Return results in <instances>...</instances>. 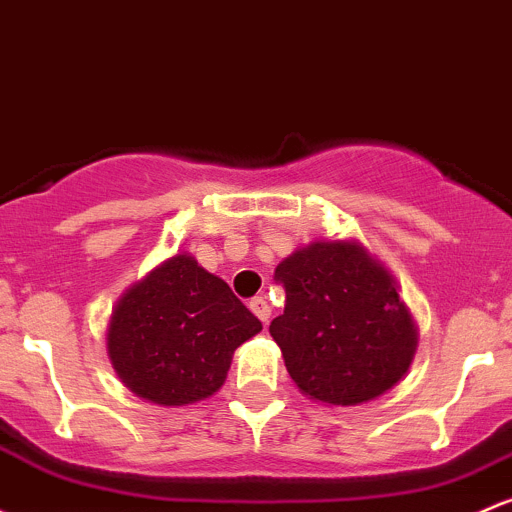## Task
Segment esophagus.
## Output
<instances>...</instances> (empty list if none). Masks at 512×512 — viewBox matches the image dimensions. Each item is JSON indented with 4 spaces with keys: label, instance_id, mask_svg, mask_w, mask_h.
<instances>
[{
    "label": "esophagus",
    "instance_id": "34e87169",
    "mask_svg": "<svg viewBox=\"0 0 512 512\" xmlns=\"http://www.w3.org/2000/svg\"><path fill=\"white\" fill-rule=\"evenodd\" d=\"M250 311L255 313V316L260 318L262 323H267L269 313H272V308H269V303H267L265 296H255V299H250Z\"/></svg>",
    "mask_w": 512,
    "mask_h": 512
}]
</instances>
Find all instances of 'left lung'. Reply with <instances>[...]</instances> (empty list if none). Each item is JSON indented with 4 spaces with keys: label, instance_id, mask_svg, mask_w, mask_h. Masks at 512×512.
<instances>
[{
    "label": "left lung",
    "instance_id": "left-lung-1",
    "mask_svg": "<svg viewBox=\"0 0 512 512\" xmlns=\"http://www.w3.org/2000/svg\"><path fill=\"white\" fill-rule=\"evenodd\" d=\"M286 291L269 333L306 396L333 406L372 401L403 379L415 325L384 267L357 243H311L274 269Z\"/></svg>",
    "mask_w": 512,
    "mask_h": 512
}]
</instances>
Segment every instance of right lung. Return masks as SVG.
I'll return each instance as SVG.
<instances>
[{
  "instance_id": "add662e5",
  "label": "right lung",
  "mask_w": 512,
  "mask_h": 512,
  "mask_svg": "<svg viewBox=\"0 0 512 512\" xmlns=\"http://www.w3.org/2000/svg\"><path fill=\"white\" fill-rule=\"evenodd\" d=\"M262 330L257 316L194 257L174 255L116 306L106 347L123 384L160 406L216 393L235 347Z\"/></svg>"
}]
</instances>
